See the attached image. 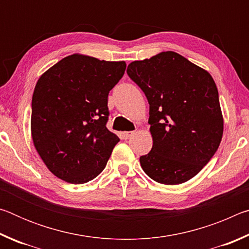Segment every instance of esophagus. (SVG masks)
<instances>
[{
    "mask_svg": "<svg viewBox=\"0 0 249 249\" xmlns=\"http://www.w3.org/2000/svg\"><path fill=\"white\" fill-rule=\"evenodd\" d=\"M134 132H123L122 133V137L124 138V140H128L130 136H133Z\"/></svg>",
    "mask_w": 249,
    "mask_h": 249,
    "instance_id": "esophagus-1",
    "label": "esophagus"
}]
</instances>
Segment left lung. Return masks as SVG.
Segmentation results:
<instances>
[{
    "label": "left lung",
    "mask_w": 249,
    "mask_h": 249,
    "mask_svg": "<svg viewBox=\"0 0 249 249\" xmlns=\"http://www.w3.org/2000/svg\"><path fill=\"white\" fill-rule=\"evenodd\" d=\"M127 73L149 103L153 148L140 158L142 170L162 184L190 180L215 154L224 129L212 75L169 50L130 62Z\"/></svg>",
    "instance_id": "obj_1"
}]
</instances>
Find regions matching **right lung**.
I'll list each match as a JSON object with an SVG mask.
<instances>
[{
    "label": "right lung",
    "mask_w": 249,
    "mask_h": 249,
    "mask_svg": "<svg viewBox=\"0 0 249 249\" xmlns=\"http://www.w3.org/2000/svg\"><path fill=\"white\" fill-rule=\"evenodd\" d=\"M125 69V61L73 53L40 75L32 100V138L59 179L86 183L107 166L120 142L107 128V95Z\"/></svg>",
    "instance_id": "obj_1"
}]
</instances>
